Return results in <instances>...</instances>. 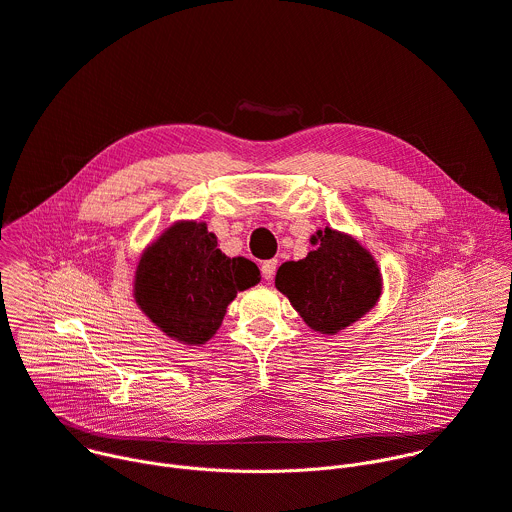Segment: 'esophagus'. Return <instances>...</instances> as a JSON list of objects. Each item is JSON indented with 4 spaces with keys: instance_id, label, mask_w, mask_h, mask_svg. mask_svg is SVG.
Masks as SVG:
<instances>
[{
    "instance_id": "obj_1",
    "label": "esophagus",
    "mask_w": 512,
    "mask_h": 512,
    "mask_svg": "<svg viewBox=\"0 0 512 512\" xmlns=\"http://www.w3.org/2000/svg\"><path fill=\"white\" fill-rule=\"evenodd\" d=\"M276 268H278V260H266V262H262V266H260L262 276H264L266 280H272V278H274Z\"/></svg>"
}]
</instances>
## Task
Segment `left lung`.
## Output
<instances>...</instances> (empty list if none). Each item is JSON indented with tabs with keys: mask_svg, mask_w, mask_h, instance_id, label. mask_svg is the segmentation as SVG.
I'll return each mask as SVG.
<instances>
[{
	"mask_svg": "<svg viewBox=\"0 0 512 512\" xmlns=\"http://www.w3.org/2000/svg\"><path fill=\"white\" fill-rule=\"evenodd\" d=\"M310 242L318 248L304 260L278 268L276 288L312 330L330 336L378 302L382 278L372 254L354 238L324 228Z\"/></svg>",
	"mask_w": 512,
	"mask_h": 512,
	"instance_id": "1",
	"label": "left lung"
}]
</instances>
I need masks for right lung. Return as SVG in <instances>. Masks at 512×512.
Masks as SVG:
<instances>
[{
    "label": "right lung",
    "mask_w": 512,
    "mask_h": 512,
    "mask_svg": "<svg viewBox=\"0 0 512 512\" xmlns=\"http://www.w3.org/2000/svg\"><path fill=\"white\" fill-rule=\"evenodd\" d=\"M258 282V266L222 254L204 222H176L142 254L134 298L166 336L200 346L216 334L236 294Z\"/></svg>",
    "instance_id": "obj_1"
}]
</instances>
